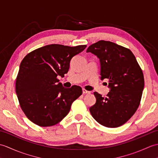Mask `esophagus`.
Segmentation results:
<instances>
[{
  "label": "esophagus",
  "instance_id": "34e87169",
  "mask_svg": "<svg viewBox=\"0 0 158 158\" xmlns=\"http://www.w3.org/2000/svg\"><path fill=\"white\" fill-rule=\"evenodd\" d=\"M82 90H83V94H88L91 93L89 91H88V90H86V89H84V88H83Z\"/></svg>",
  "mask_w": 158,
  "mask_h": 158
}]
</instances>
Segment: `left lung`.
Returning <instances> with one entry per match:
<instances>
[{"label": "left lung", "mask_w": 158, "mask_h": 158, "mask_svg": "<svg viewBox=\"0 0 158 158\" xmlns=\"http://www.w3.org/2000/svg\"><path fill=\"white\" fill-rule=\"evenodd\" d=\"M87 52L100 59L101 79H108L110 89L106 98L94 93L96 102L90 113L105 127L122 126L140 105L145 83L143 70L133 53L115 43L101 40L89 46Z\"/></svg>", "instance_id": "1"}]
</instances>
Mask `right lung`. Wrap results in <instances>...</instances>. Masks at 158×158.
<instances>
[{
    "label": "right lung",
    "instance_id": "obj_1",
    "mask_svg": "<svg viewBox=\"0 0 158 158\" xmlns=\"http://www.w3.org/2000/svg\"><path fill=\"white\" fill-rule=\"evenodd\" d=\"M87 45H48L26 55L20 64L15 92L26 116L41 127L54 126L68 115L82 94L80 86L64 88L58 76L68 73L70 60Z\"/></svg>",
    "mask_w": 158,
    "mask_h": 158
}]
</instances>
